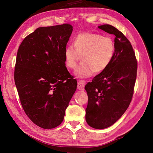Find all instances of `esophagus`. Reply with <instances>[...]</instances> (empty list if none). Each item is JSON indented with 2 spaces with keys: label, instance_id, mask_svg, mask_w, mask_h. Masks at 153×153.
Listing matches in <instances>:
<instances>
[{
  "label": "esophagus",
  "instance_id": "1",
  "mask_svg": "<svg viewBox=\"0 0 153 153\" xmlns=\"http://www.w3.org/2000/svg\"><path fill=\"white\" fill-rule=\"evenodd\" d=\"M85 83H86L85 81H84V80H81V81H79L77 84V89L84 91Z\"/></svg>",
  "mask_w": 153,
  "mask_h": 153
}]
</instances>
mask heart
Instances as JSON below:
<instances>
[{"mask_svg":"<svg viewBox=\"0 0 153 153\" xmlns=\"http://www.w3.org/2000/svg\"><path fill=\"white\" fill-rule=\"evenodd\" d=\"M73 45L66 47L64 62L68 69L73 70L81 56L82 62L74 72L79 79L89 77L94 72L98 74L105 71L113 61L115 53L114 40L97 33L79 34L74 38Z\"/></svg>","mask_w":153,"mask_h":153,"instance_id":"obj_1","label":"heart"}]
</instances>
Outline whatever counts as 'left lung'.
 <instances>
[{
  "label": "left lung",
  "mask_w": 153,
  "mask_h": 153,
  "mask_svg": "<svg viewBox=\"0 0 153 153\" xmlns=\"http://www.w3.org/2000/svg\"><path fill=\"white\" fill-rule=\"evenodd\" d=\"M98 27L115 36V53L110 66L85 86V120L95 129H104L114 124L129 107L138 64L130 41L121 31L110 25Z\"/></svg>",
  "instance_id": "obj_1"
}]
</instances>
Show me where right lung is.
Masks as SVG:
<instances>
[{
    "label": "right lung",
    "mask_w": 153,
    "mask_h": 153,
    "mask_svg": "<svg viewBox=\"0 0 153 153\" xmlns=\"http://www.w3.org/2000/svg\"><path fill=\"white\" fill-rule=\"evenodd\" d=\"M72 32L68 23L39 27L18 50L14 79L22 106L44 129L62 123L76 90L77 81L68 71L64 56Z\"/></svg>",
    "instance_id": "1"
}]
</instances>
